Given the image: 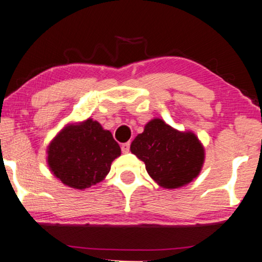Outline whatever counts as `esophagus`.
Listing matches in <instances>:
<instances>
[{
  "mask_svg": "<svg viewBox=\"0 0 262 262\" xmlns=\"http://www.w3.org/2000/svg\"><path fill=\"white\" fill-rule=\"evenodd\" d=\"M130 151V143H124L122 145V152L123 153H127Z\"/></svg>",
  "mask_w": 262,
  "mask_h": 262,
  "instance_id": "esophagus-1",
  "label": "esophagus"
}]
</instances>
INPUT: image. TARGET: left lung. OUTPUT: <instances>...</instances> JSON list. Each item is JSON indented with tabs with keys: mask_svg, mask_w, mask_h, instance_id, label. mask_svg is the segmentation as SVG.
<instances>
[{
	"mask_svg": "<svg viewBox=\"0 0 262 262\" xmlns=\"http://www.w3.org/2000/svg\"><path fill=\"white\" fill-rule=\"evenodd\" d=\"M130 149L145 162L149 177L167 189L191 182L204 162V148L199 138L190 131L175 130L160 118L145 125Z\"/></svg>",
	"mask_w": 262,
	"mask_h": 262,
	"instance_id": "8db88e82",
	"label": "left lung"
}]
</instances>
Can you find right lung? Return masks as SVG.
I'll return each instance as SVG.
<instances>
[{
  "instance_id": "add662e5",
  "label": "right lung",
  "mask_w": 262,
  "mask_h": 262,
  "mask_svg": "<svg viewBox=\"0 0 262 262\" xmlns=\"http://www.w3.org/2000/svg\"><path fill=\"white\" fill-rule=\"evenodd\" d=\"M119 156L121 147L111 132L91 118L68 124L47 147V162L54 177L80 190L101 182Z\"/></svg>"
}]
</instances>
